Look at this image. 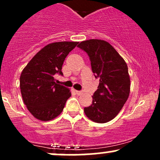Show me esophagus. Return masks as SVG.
Returning a JSON list of instances; mask_svg holds the SVG:
<instances>
[{
  "label": "esophagus",
  "mask_w": 160,
  "mask_h": 160,
  "mask_svg": "<svg viewBox=\"0 0 160 160\" xmlns=\"http://www.w3.org/2000/svg\"><path fill=\"white\" fill-rule=\"evenodd\" d=\"M76 93H77V95H81L83 94V92H82V91H78V90H77V91H76Z\"/></svg>",
  "instance_id": "34e87169"
}]
</instances>
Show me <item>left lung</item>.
<instances>
[{
  "mask_svg": "<svg viewBox=\"0 0 160 160\" xmlns=\"http://www.w3.org/2000/svg\"><path fill=\"white\" fill-rule=\"evenodd\" d=\"M78 47L87 53L95 78H99L98 89L92 95V103L84 108L85 114L93 122H109L118 114L129 95L127 65L105 40H85Z\"/></svg>",
  "mask_w": 160,
  "mask_h": 160,
  "instance_id": "obj_1",
  "label": "left lung"
}]
</instances>
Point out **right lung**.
<instances>
[{"instance_id": "1", "label": "right lung", "mask_w": 160, "mask_h": 160, "mask_svg": "<svg viewBox=\"0 0 160 160\" xmlns=\"http://www.w3.org/2000/svg\"><path fill=\"white\" fill-rule=\"evenodd\" d=\"M78 42H56L40 49L23 69L20 89L24 104L38 120L49 121L58 117L71 97L70 89L55 82V75H63L62 68Z\"/></svg>"}]
</instances>
